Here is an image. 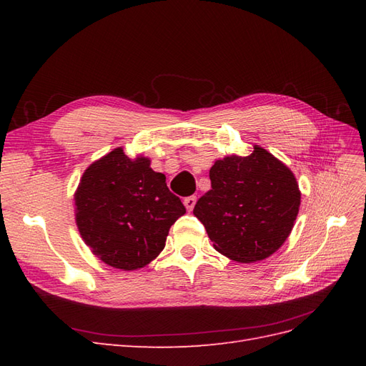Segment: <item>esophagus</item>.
Returning a JSON list of instances; mask_svg holds the SVG:
<instances>
[{"instance_id":"obj_1","label":"esophagus","mask_w":366,"mask_h":366,"mask_svg":"<svg viewBox=\"0 0 366 366\" xmlns=\"http://www.w3.org/2000/svg\"><path fill=\"white\" fill-rule=\"evenodd\" d=\"M195 203H197V197H195V195H191V197L184 198V206H186L187 210H192L194 206H195Z\"/></svg>"}]
</instances>
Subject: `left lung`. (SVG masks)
<instances>
[{
	"mask_svg": "<svg viewBox=\"0 0 366 366\" xmlns=\"http://www.w3.org/2000/svg\"><path fill=\"white\" fill-rule=\"evenodd\" d=\"M210 191L194 207L221 254L238 262L269 258L289 238L301 206L295 174L267 149L232 154L209 171Z\"/></svg>",
	"mask_w": 366,
	"mask_h": 366,
	"instance_id": "8db88e82",
	"label": "left lung"
}]
</instances>
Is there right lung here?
I'll list each match as a JSON object with an SVG mask.
<instances>
[{
    "mask_svg": "<svg viewBox=\"0 0 366 366\" xmlns=\"http://www.w3.org/2000/svg\"><path fill=\"white\" fill-rule=\"evenodd\" d=\"M182 200L152 171L148 157L129 159L116 148L93 162L74 192L76 226L93 254L114 269L137 270L156 259Z\"/></svg>",
    "mask_w": 366,
    "mask_h": 366,
    "instance_id": "add662e5",
    "label": "right lung"
}]
</instances>
